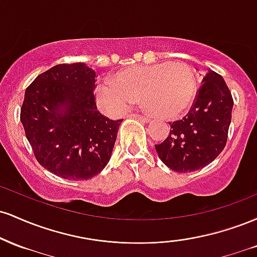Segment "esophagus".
Returning a JSON list of instances; mask_svg holds the SVG:
<instances>
[{
    "label": "esophagus",
    "mask_w": 257,
    "mask_h": 257,
    "mask_svg": "<svg viewBox=\"0 0 257 257\" xmlns=\"http://www.w3.org/2000/svg\"><path fill=\"white\" fill-rule=\"evenodd\" d=\"M132 117H134V118H138L140 120H143V122H150L151 118H150L149 116H145V114H132Z\"/></svg>",
    "instance_id": "esophagus-1"
}]
</instances>
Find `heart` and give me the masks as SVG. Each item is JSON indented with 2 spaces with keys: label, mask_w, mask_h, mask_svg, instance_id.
I'll return each instance as SVG.
<instances>
[{
  "label": "heart",
  "mask_w": 257,
  "mask_h": 257,
  "mask_svg": "<svg viewBox=\"0 0 257 257\" xmlns=\"http://www.w3.org/2000/svg\"><path fill=\"white\" fill-rule=\"evenodd\" d=\"M196 79L185 64L161 63L123 70L111 81L96 87V101L106 113L128 110L140 98L149 111L162 118H174L191 105Z\"/></svg>",
  "instance_id": "obj_1"
}]
</instances>
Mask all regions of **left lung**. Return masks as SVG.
Segmentation results:
<instances>
[{"label": "left lung", "mask_w": 257, "mask_h": 257, "mask_svg": "<svg viewBox=\"0 0 257 257\" xmlns=\"http://www.w3.org/2000/svg\"><path fill=\"white\" fill-rule=\"evenodd\" d=\"M232 108L226 82L208 70L190 112L170 123L168 138L155 145L158 157L178 173L196 172L210 164L226 146Z\"/></svg>", "instance_id": "obj_1"}]
</instances>
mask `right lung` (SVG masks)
<instances>
[{"label": "right lung", "instance_id": "right-lung-1", "mask_svg": "<svg viewBox=\"0 0 257 257\" xmlns=\"http://www.w3.org/2000/svg\"><path fill=\"white\" fill-rule=\"evenodd\" d=\"M95 71L83 63L55 65L25 90L20 120L35 157L63 179L89 180L107 166L123 119L98 111Z\"/></svg>", "mask_w": 257, "mask_h": 257}]
</instances>
